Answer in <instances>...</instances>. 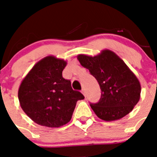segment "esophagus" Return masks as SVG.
Returning <instances> with one entry per match:
<instances>
[{
    "label": "esophagus",
    "mask_w": 157,
    "mask_h": 157,
    "mask_svg": "<svg viewBox=\"0 0 157 157\" xmlns=\"http://www.w3.org/2000/svg\"><path fill=\"white\" fill-rule=\"evenodd\" d=\"M82 94L86 97V90H85V89H82Z\"/></svg>",
    "instance_id": "esophagus-1"
}]
</instances>
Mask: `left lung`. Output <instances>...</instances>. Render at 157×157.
<instances>
[{
	"instance_id": "obj_1",
	"label": "left lung",
	"mask_w": 157,
	"mask_h": 157,
	"mask_svg": "<svg viewBox=\"0 0 157 157\" xmlns=\"http://www.w3.org/2000/svg\"><path fill=\"white\" fill-rule=\"evenodd\" d=\"M77 58L98 80L101 88L99 101L90 103L98 117L113 121L133 110L140 99L141 85L123 59L109 49L94 57L80 54Z\"/></svg>"
}]
</instances>
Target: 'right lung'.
Here are the masks:
<instances>
[{
	"mask_svg": "<svg viewBox=\"0 0 157 157\" xmlns=\"http://www.w3.org/2000/svg\"><path fill=\"white\" fill-rule=\"evenodd\" d=\"M63 59L48 56L37 62L22 81L18 92L23 112L34 122L48 127H59L71 119L76 103L84 99L74 90L62 71Z\"/></svg>",
	"mask_w": 157,
	"mask_h": 157,
	"instance_id": "right-lung-1",
	"label": "right lung"
}]
</instances>
